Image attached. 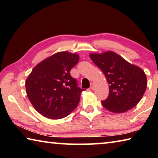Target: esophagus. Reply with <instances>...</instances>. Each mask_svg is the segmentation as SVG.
Instances as JSON below:
<instances>
[{
  "label": "esophagus",
  "mask_w": 158,
  "mask_h": 158,
  "mask_svg": "<svg viewBox=\"0 0 158 158\" xmlns=\"http://www.w3.org/2000/svg\"><path fill=\"white\" fill-rule=\"evenodd\" d=\"M90 89H91L92 90H93L95 89V84H93V83H92L91 84H90Z\"/></svg>",
  "instance_id": "1"
}]
</instances>
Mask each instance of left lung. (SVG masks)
Returning <instances> with one entry per match:
<instances>
[{
    "mask_svg": "<svg viewBox=\"0 0 158 158\" xmlns=\"http://www.w3.org/2000/svg\"><path fill=\"white\" fill-rule=\"evenodd\" d=\"M103 72L109 86V95L102 105L115 114L132 109L143 98L147 86L146 75L139 67L131 64L112 51L90 53Z\"/></svg>",
    "mask_w": 158,
    "mask_h": 158,
    "instance_id": "1",
    "label": "left lung"
}]
</instances>
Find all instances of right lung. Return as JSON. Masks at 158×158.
Returning <instances> with one entry per match:
<instances>
[{
    "mask_svg": "<svg viewBox=\"0 0 158 158\" xmlns=\"http://www.w3.org/2000/svg\"><path fill=\"white\" fill-rule=\"evenodd\" d=\"M79 60L77 53L57 52L37 64L26 79L28 100L43 116L63 118L79 105L84 89L69 74Z\"/></svg>",
    "mask_w": 158,
    "mask_h": 158,
    "instance_id": "add662e5",
    "label": "right lung"
}]
</instances>
